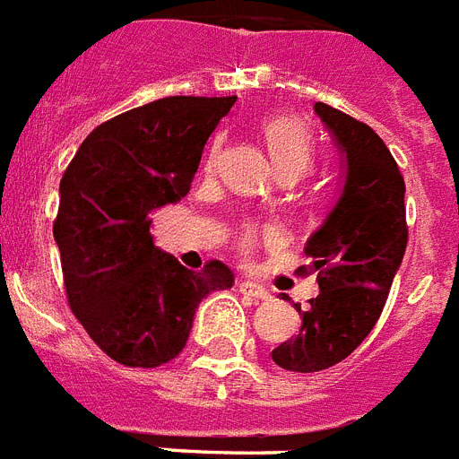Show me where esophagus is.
Wrapping results in <instances>:
<instances>
[{
    "mask_svg": "<svg viewBox=\"0 0 459 459\" xmlns=\"http://www.w3.org/2000/svg\"><path fill=\"white\" fill-rule=\"evenodd\" d=\"M239 291L251 300H267L270 296H273L265 287H260V284H255V281H241Z\"/></svg>",
    "mask_w": 459,
    "mask_h": 459,
    "instance_id": "34e87169",
    "label": "esophagus"
}]
</instances>
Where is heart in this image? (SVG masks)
<instances>
[{
  "label": "heart",
  "mask_w": 459,
  "mask_h": 459,
  "mask_svg": "<svg viewBox=\"0 0 459 459\" xmlns=\"http://www.w3.org/2000/svg\"><path fill=\"white\" fill-rule=\"evenodd\" d=\"M263 137H265L267 152L273 156V163L277 168V172L293 170L299 172V178L310 166V159H313V144H310V134H307L306 126L300 123L299 118H291V116H277V118L267 120L263 126ZM220 142H215L208 153L206 170L211 172L215 168V160H218ZM260 234H265L273 239V230H258V227L248 225L241 234V247L248 248L253 241L258 239Z\"/></svg>",
  "instance_id": "obj_1"
}]
</instances>
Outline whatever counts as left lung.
<instances>
[{
    "label": "left lung",
    "instance_id": "left-lung-1",
    "mask_svg": "<svg viewBox=\"0 0 459 459\" xmlns=\"http://www.w3.org/2000/svg\"><path fill=\"white\" fill-rule=\"evenodd\" d=\"M315 113L343 156V186L306 244L320 293L300 315V332L273 351L289 372H320L360 346L379 320L408 247L405 182L375 130L317 101Z\"/></svg>",
    "mask_w": 459,
    "mask_h": 459
}]
</instances>
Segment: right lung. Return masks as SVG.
<instances>
[{
	"instance_id": "add662e5",
	"label": "right lung",
	"mask_w": 459,
	"mask_h": 459,
	"mask_svg": "<svg viewBox=\"0 0 459 459\" xmlns=\"http://www.w3.org/2000/svg\"><path fill=\"white\" fill-rule=\"evenodd\" d=\"M234 101L166 97L120 113L91 130L65 168L54 239L68 303L120 365L178 358L201 300L234 284L225 263L192 273L152 237V212L189 194L204 146Z\"/></svg>"
}]
</instances>
